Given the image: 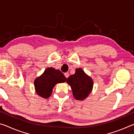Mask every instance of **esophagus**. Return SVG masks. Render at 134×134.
<instances>
[{
  "instance_id": "1",
  "label": "esophagus",
  "mask_w": 134,
  "mask_h": 134,
  "mask_svg": "<svg viewBox=\"0 0 134 134\" xmlns=\"http://www.w3.org/2000/svg\"><path fill=\"white\" fill-rule=\"evenodd\" d=\"M64 76H65V77L68 78V77H69V72H65Z\"/></svg>"
}]
</instances>
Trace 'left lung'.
I'll list each match as a JSON object with an SVG mask.
<instances>
[{"mask_svg":"<svg viewBox=\"0 0 134 134\" xmlns=\"http://www.w3.org/2000/svg\"><path fill=\"white\" fill-rule=\"evenodd\" d=\"M76 100H83L92 91L93 82L81 69H77L75 74L69 76L67 80Z\"/></svg>","mask_w":134,"mask_h":134,"instance_id":"obj_1","label":"left lung"}]
</instances>
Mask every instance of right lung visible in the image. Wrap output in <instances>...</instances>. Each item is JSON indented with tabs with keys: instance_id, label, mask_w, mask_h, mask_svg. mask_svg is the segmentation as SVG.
I'll return each instance as SVG.
<instances>
[{
	"instance_id": "obj_1",
	"label": "right lung",
	"mask_w": 134,
	"mask_h": 134,
	"mask_svg": "<svg viewBox=\"0 0 134 134\" xmlns=\"http://www.w3.org/2000/svg\"><path fill=\"white\" fill-rule=\"evenodd\" d=\"M67 78L59 70L47 68L44 73L35 79L34 86L36 92L44 98H48L51 94L53 89L57 83H64Z\"/></svg>"
}]
</instances>
